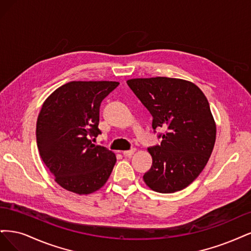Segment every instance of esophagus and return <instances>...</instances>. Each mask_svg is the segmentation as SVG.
Segmentation results:
<instances>
[{
	"label": "esophagus",
	"instance_id": "esophagus-1",
	"mask_svg": "<svg viewBox=\"0 0 251 251\" xmlns=\"http://www.w3.org/2000/svg\"><path fill=\"white\" fill-rule=\"evenodd\" d=\"M134 151H135V149L133 148V149H130V150H126V151H124L123 152V155L124 156H131L133 153H134Z\"/></svg>",
	"mask_w": 251,
	"mask_h": 251
}]
</instances>
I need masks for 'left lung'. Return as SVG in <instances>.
I'll return each mask as SVG.
<instances>
[{"label":"left lung","instance_id":"1","mask_svg":"<svg viewBox=\"0 0 251 251\" xmlns=\"http://www.w3.org/2000/svg\"><path fill=\"white\" fill-rule=\"evenodd\" d=\"M128 86L151 114L160 145L149 147L152 166L144 181L158 193L187 188L207 164L216 141V125L204 94L182 79L136 78Z\"/></svg>","mask_w":251,"mask_h":251}]
</instances>
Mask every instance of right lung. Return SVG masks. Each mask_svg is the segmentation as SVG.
Listing matches in <instances>:
<instances>
[{"instance_id":"obj_1","label":"right lung","mask_w":251,"mask_h":251,"mask_svg":"<svg viewBox=\"0 0 251 251\" xmlns=\"http://www.w3.org/2000/svg\"><path fill=\"white\" fill-rule=\"evenodd\" d=\"M119 84L72 81L45 101L37 119V147L63 189L86 195L102 188L110 176L115 153L93 142L101 134V103Z\"/></svg>"}]
</instances>
